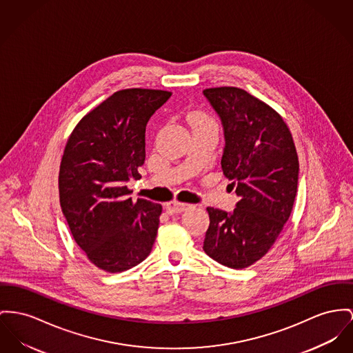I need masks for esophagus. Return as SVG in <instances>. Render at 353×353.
Segmentation results:
<instances>
[{"label":"esophagus","instance_id":"obj_1","mask_svg":"<svg viewBox=\"0 0 353 353\" xmlns=\"http://www.w3.org/2000/svg\"><path fill=\"white\" fill-rule=\"evenodd\" d=\"M188 208H190V205L181 203V202H170L165 205V210L168 214L185 212V210H188Z\"/></svg>","mask_w":353,"mask_h":353}]
</instances>
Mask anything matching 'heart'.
I'll list each match as a JSON object with an SVG mask.
<instances>
[{
	"mask_svg": "<svg viewBox=\"0 0 353 353\" xmlns=\"http://www.w3.org/2000/svg\"><path fill=\"white\" fill-rule=\"evenodd\" d=\"M190 124L191 125H198V124H212V125H216L214 119L212 117H209L208 114L205 112H192L190 117Z\"/></svg>",
	"mask_w": 353,
	"mask_h": 353,
	"instance_id": "b5f03b06",
	"label": "heart"
}]
</instances>
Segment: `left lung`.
<instances>
[{"instance_id": "left-lung-1", "label": "left lung", "mask_w": 353, "mask_h": 353, "mask_svg": "<svg viewBox=\"0 0 353 353\" xmlns=\"http://www.w3.org/2000/svg\"><path fill=\"white\" fill-rule=\"evenodd\" d=\"M203 94L222 121L221 165L239 196L233 212L208 208L203 250L225 266L243 269L269 252L290 216L299 157L285 121L257 97L235 87Z\"/></svg>"}]
</instances>
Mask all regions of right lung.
<instances>
[{"instance_id": "add662e5", "label": "right lung", "mask_w": 353, "mask_h": 353, "mask_svg": "<svg viewBox=\"0 0 353 353\" xmlns=\"http://www.w3.org/2000/svg\"><path fill=\"white\" fill-rule=\"evenodd\" d=\"M159 90H121L79 121L59 172L63 214L73 239L99 269L118 273L147 259L162 206L128 198L125 183L139 178L145 125L170 99Z\"/></svg>"}]
</instances>
